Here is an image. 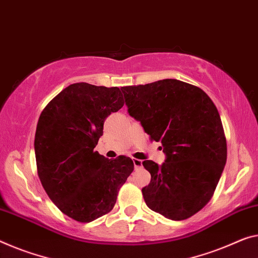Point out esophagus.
Listing matches in <instances>:
<instances>
[{
  "instance_id": "1",
  "label": "esophagus",
  "mask_w": 258,
  "mask_h": 258,
  "mask_svg": "<svg viewBox=\"0 0 258 258\" xmlns=\"http://www.w3.org/2000/svg\"><path fill=\"white\" fill-rule=\"evenodd\" d=\"M133 162H134L135 168H141L143 166V162H142L141 159H136V158H133Z\"/></svg>"
}]
</instances>
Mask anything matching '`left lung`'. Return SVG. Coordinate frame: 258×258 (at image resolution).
I'll list each match as a JSON object with an SVG mask.
<instances>
[{
  "label": "left lung",
  "instance_id": "1",
  "mask_svg": "<svg viewBox=\"0 0 258 258\" xmlns=\"http://www.w3.org/2000/svg\"><path fill=\"white\" fill-rule=\"evenodd\" d=\"M121 90L130 115L166 153L161 166L143 161L151 174L142 189L146 205L168 219H188L211 200L227 159L216 105L198 86L177 79Z\"/></svg>",
  "mask_w": 258,
  "mask_h": 258
}]
</instances>
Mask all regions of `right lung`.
<instances>
[{"label":"right lung","instance_id":"right-lung-1","mask_svg":"<svg viewBox=\"0 0 258 258\" xmlns=\"http://www.w3.org/2000/svg\"><path fill=\"white\" fill-rule=\"evenodd\" d=\"M124 105L118 88L75 83L43 108L34 137L39 179L61 212L90 223L112 211L134 170L129 157L94 151L110 113Z\"/></svg>","mask_w":258,"mask_h":258}]
</instances>
